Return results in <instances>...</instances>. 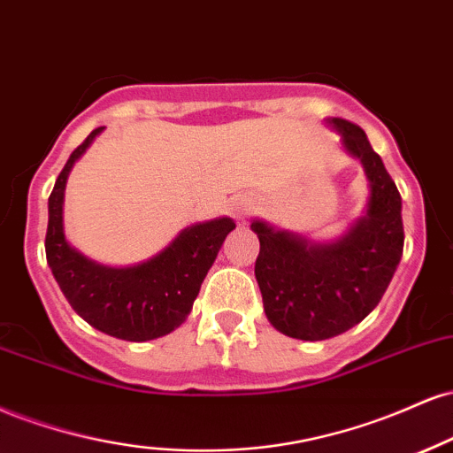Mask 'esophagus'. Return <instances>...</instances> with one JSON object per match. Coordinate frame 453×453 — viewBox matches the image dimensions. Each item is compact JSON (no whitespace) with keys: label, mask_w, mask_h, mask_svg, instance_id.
I'll use <instances>...</instances> for the list:
<instances>
[{"label":"esophagus","mask_w":453,"mask_h":453,"mask_svg":"<svg viewBox=\"0 0 453 453\" xmlns=\"http://www.w3.org/2000/svg\"><path fill=\"white\" fill-rule=\"evenodd\" d=\"M250 211H252V201H250L248 196H235V199L228 203V214L237 218V220H243Z\"/></svg>","instance_id":"esophagus-1"}]
</instances>
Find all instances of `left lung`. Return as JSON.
Returning a JSON list of instances; mask_svg holds the SVG:
<instances>
[{
  "instance_id": "8db88e82",
  "label": "left lung",
  "mask_w": 453,
  "mask_h": 453,
  "mask_svg": "<svg viewBox=\"0 0 453 453\" xmlns=\"http://www.w3.org/2000/svg\"><path fill=\"white\" fill-rule=\"evenodd\" d=\"M342 148L363 165L366 205L348 231L313 242L254 218L257 281L265 316L275 331L303 342L337 337L363 322L381 301L403 257V201L384 161L354 122L326 119Z\"/></svg>"
}]
</instances>
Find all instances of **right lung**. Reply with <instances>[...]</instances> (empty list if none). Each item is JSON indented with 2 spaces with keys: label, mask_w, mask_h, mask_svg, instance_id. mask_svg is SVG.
<instances>
[{
  "label": "right lung",
  "mask_w": 453,
  "mask_h": 453,
  "mask_svg": "<svg viewBox=\"0 0 453 453\" xmlns=\"http://www.w3.org/2000/svg\"><path fill=\"white\" fill-rule=\"evenodd\" d=\"M104 129L90 131L69 154L48 196L46 260L58 288L82 320L110 337L150 342L175 331L188 318L207 271L235 222L222 216L186 226L161 252L129 267H110L84 257L65 237V186L73 165Z\"/></svg>",
  "instance_id": "1"
}]
</instances>
